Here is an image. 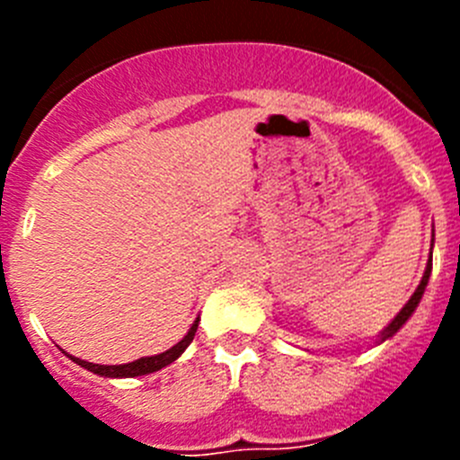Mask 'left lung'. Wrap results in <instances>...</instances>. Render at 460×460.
<instances>
[{"label": "left lung", "mask_w": 460, "mask_h": 460, "mask_svg": "<svg viewBox=\"0 0 460 460\" xmlns=\"http://www.w3.org/2000/svg\"><path fill=\"white\" fill-rule=\"evenodd\" d=\"M430 270H433V255H430V258H429V262H426L424 276H421L420 286H417V290L412 292V296H410V299H408V304H405V306L401 308V311H398L396 315H394V320H392V323H389L387 327L382 329L380 334H377V341H376L377 345H380V343H385V341H387V339H392V336L396 334L398 329L403 327V324L408 323L410 318H412V313L417 311V306H420V302H421V296H424V292H426V286H429V276H430Z\"/></svg>", "instance_id": "obj_1"}]
</instances>
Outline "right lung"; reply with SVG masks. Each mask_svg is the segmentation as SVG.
<instances>
[{
  "mask_svg": "<svg viewBox=\"0 0 460 460\" xmlns=\"http://www.w3.org/2000/svg\"><path fill=\"white\" fill-rule=\"evenodd\" d=\"M198 323H200V318L193 320V324H190V329H189V332H186L184 339H181L177 345H172L170 350L161 352V355L140 357V359L128 361V364H115V367H108V364H92V361L78 359V357L68 355V352H64V355H66L71 361H75L78 367L87 368V371L96 373V376H101V377H137V376H149V373H156V371H161V368L170 367V364H172L174 359H180L181 352H184L186 348H189V345H190V341H193L195 329H198Z\"/></svg>",
  "mask_w": 460,
  "mask_h": 460,
  "instance_id": "add662e5",
  "label": "right lung"
}]
</instances>
